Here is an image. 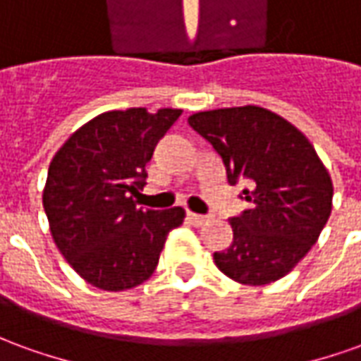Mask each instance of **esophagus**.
<instances>
[{"instance_id":"1","label":"esophagus","mask_w":361,"mask_h":361,"mask_svg":"<svg viewBox=\"0 0 361 361\" xmlns=\"http://www.w3.org/2000/svg\"><path fill=\"white\" fill-rule=\"evenodd\" d=\"M188 220L193 224V226H201V224H204L207 220H209V216H203V214H195V212H188Z\"/></svg>"}]
</instances>
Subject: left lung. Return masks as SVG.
<instances>
[{"label": "left lung", "mask_w": 361, "mask_h": 361, "mask_svg": "<svg viewBox=\"0 0 361 361\" xmlns=\"http://www.w3.org/2000/svg\"><path fill=\"white\" fill-rule=\"evenodd\" d=\"M188 123L226 168L228 181L245 180L250 209L230 219L234 242L214 253L228 279L263 286L302 261L333 209V180L307 137L261 106L197 111Z\"/></svg>", "instance_id": "left-lung-1"}]
</instances>
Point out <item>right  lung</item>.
<instances>
[{
    "mask_svg": "<svg viewBox=\"0 0 361 361\" xmlns=\"http://www.w3.org/2000/svg\"><path fill=\"white\" fill-rule=\"evenodd\" d=\"M181 110L104 111L67 139L51 158L42 203L54 242L92 286L121 292L154 272L168 234L185 219L181 207L149 211L133 195L145 166Z\"/></svg>",
    "mask_w": 361,
    "mask_h": 361,
    "instance_id": "obj_1",
    "label": "right lung"
}]
</instances>
